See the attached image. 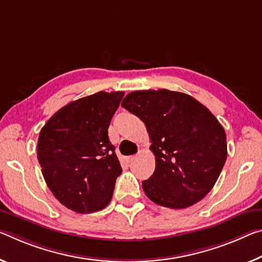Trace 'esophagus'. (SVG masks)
Listing matches in <instances>:
<instances>
[{
	"instance_id": "1",
	"label": "esophagus",
	"mask_w": 262,
	"mask_h": 262,
	"mask_svg": "<svg viewBox=\"0 0 262 262\" xmlns=\"http://www.w3.org/2000/svg\"><path fill=\"white\" fill-rule=\"evenodd\" d=\"M135 159V156H128V157H126V162L127 163H130V162Z\"/></svg>"
}]
</instances>
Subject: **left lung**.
Masks as SVG:
<instances>
[{
  "mask_svg": "<svg viewBox=\"0 0 262 262\" xmlns=\"http://www.w3.org/2000/svg\"><path fill=\"white\" fill-rule=\"evenodd\" d=\"M121 106L144 122L156 168L142 188L169 209L202 201L217 182L227 157L226 134L215 116L196 99L169 90L135 91Z\"/></svg>",
  "mask_w": 262,
  "mask_h": 262,
  "instance_id": "8db88e82",
  "label": "left lung"
}]
</instances>
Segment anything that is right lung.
<instances>
[{
  "mask_svg": "<svg viewBox=\"0 0 262 262\" xmlns=\"http://www.w3.org/2000/svg\"><path fill=\"white\" fill-rule=\"evenodd\" d=\"M123 92H98L53 114L41 128L37 159L49 189L78 213L102 210L122 172L108 127Z\"/></svg>",
  "mask_w": 262,
  "mask_h": 262,
  "instance_id": "1",
  "label": "right lung"
}]
</instances>
